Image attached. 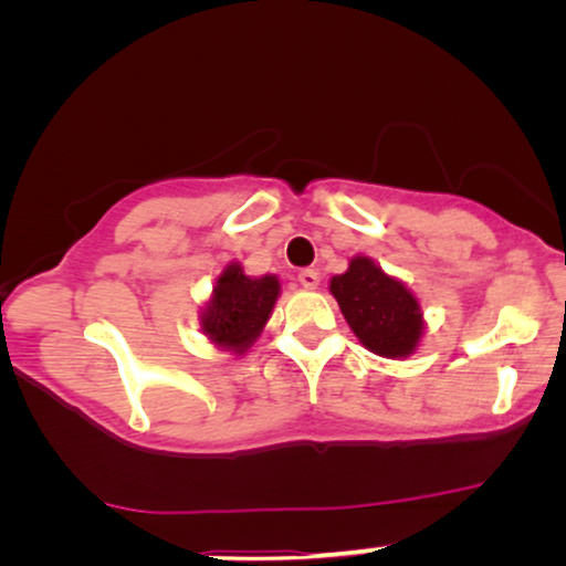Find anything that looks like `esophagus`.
Wrapping results in <instances>:
<instances>
[{"label":"esophagus","mask_w":566,"mask_h":566,"mask_svg":"<svg viewBox=\"0 0 566 566\" xmlns=\"http://www.w3.org/2000/svg\"><path fill=\"white\" fill-rule=\"evenodd\" d=\"M298 283L304 285V289L314 291L316 285H319V273H316V270H301V273H298Z\"/></svg>","instance_id":"esophagus-1"}]
</instances>
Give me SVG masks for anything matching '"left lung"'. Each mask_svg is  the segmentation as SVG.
<instances>
[{"mask_svg": "<svg viewBox=\"0 0 566 566\" xmlns=\"http://www.w3.org/2000/svg\"><path fill=\"white\" fill-rule=\"evenodd\" d=\"M329 293L366 350L399 360L420 347L424 335L420 301L376 260L355 254L343 275H332Z\"/></svg>", "mask_w": 566, "mask_h": 566, "instance_id": "1", "label": "left lung"}]
</instances>
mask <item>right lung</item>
<instances>
[{"instance_id":"obj_1","label":"right lung","mask_w":566,"mask_h":566,"mask_svg":"<svg viewBox=\"0 0 566 566\" xmlns=\"http://www.w3.org/2000/svg\"><path fill=\"white\" fill-rule=\"evenodd\" d=\"M281 296L277 275H247L242 262H229L216 277L211 296L200 308V332L208 343L231 355H244L258 343Z\"/></svg>"}]
</instances>
